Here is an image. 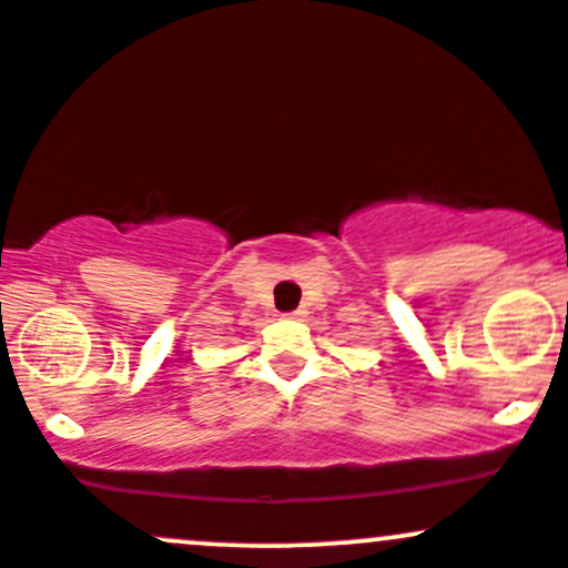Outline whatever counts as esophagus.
I'll list each match as a JSON object with an SVG mask.
<instances>
[{
    "instance_id": "esophagus-1",
    "label": "esophagus",
    "mask_w": 568,
    "mask_h": 568,
    "mask_svg": "<svg viewBox=\"0 0 568 568\" xmlns=\"http://www.w3.org/2000/svg\"><path fill=\"white\" fill-rule=\"evenodd\" d=\"M284 316H286V320H301L303 311H290V314H284Z\"/></svg>"
}]
</instances>
